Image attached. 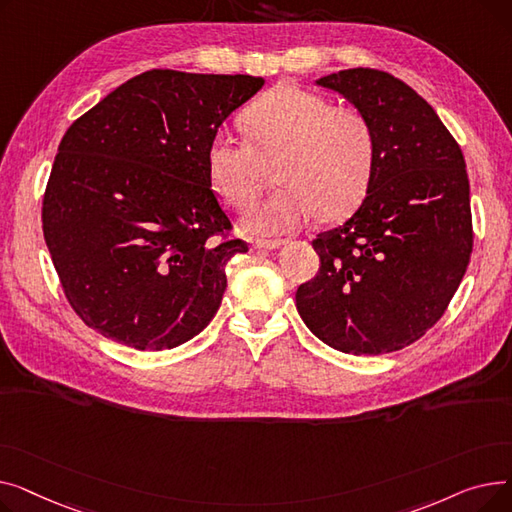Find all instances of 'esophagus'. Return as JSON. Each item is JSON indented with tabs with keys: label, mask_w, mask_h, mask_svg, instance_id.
<instances>
[{
	"label": "esophagus",
	"mask_w": 512,
	"mask_h": 512,
	"mask_svg": "<svg viewBox=\"0 0 512 512\" xmlns=\"http://www.w3.org/2000/svg\"><path fill=\"white\" fill-rule=\"evenodd\" d=\"M282 247V240H270V238H251V249L259 251V249H267L274 251Z\"/></svg>",
	"instance_id": "34e87169"
}]
</instances>
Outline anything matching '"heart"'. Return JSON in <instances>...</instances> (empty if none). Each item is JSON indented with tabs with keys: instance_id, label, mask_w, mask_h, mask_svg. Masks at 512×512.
Returning a JSON list of instances; mask_svg holds the SVG:
<instances>
[{
	"instance_id": "1",
	"label": "heart",
	"mask_w": 512,
	"mask_h": 512,
	"mask_svg": "<svg viewBox=\"0 0 512 512\" xmlns=\"http://www.w3.org/2000/svg\"><path fill=\"white\" fill-rule=\"evenodd\" d=\"M242 128L247 139L220 128L209 141L207 172L215 191L245 209L261 195L270 168L280 184L245 213V230L290 234L317 215L340 220L363 201L375 137L359 107L332 105L326 95L299 85H278L247 107Z\"/></svg>"
}]
</instances>
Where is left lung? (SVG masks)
Masks as SVG:
<instances>
[{"label":"left lung","instance_id":"left-lung-1","mask_svg":"<svg viewBox=\"0 0 512 512\" xmlns=\"http://www.w3.org/2000/svg\"><path fill=\"white\" fill-rule=\"evenodd\" d=\"M367 116L375 166L361 207L313 240L319 272L297 290L305 326L351 355L419 340L444 315L473 251L463 151L434 107L373 68L315 80Z\"/></svg>","mask_w":512,"mask_h":512}]
</instances>
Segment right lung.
Listing matches in <instances>:
<instances>
[{"label": "right lung", "mask_w": 512, "mask_h": 512, "mask_svg": "<svg viewBox=\"0 0 512 512\" xmlns=\"http://www.w3.org/2000/svg\"><path fill=\"white\" fill-rule=\"evenodd\" d=\"M263 83L149 70L66 130L43 197V236L89 328L137 351H166L207 328L228 261L249 251L228 236L207 147Z\"/></svg>", "instance_id": "add662e5"}]
</instances>
